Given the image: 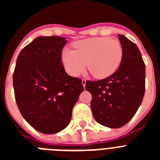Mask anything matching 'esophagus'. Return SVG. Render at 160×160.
<instances>
[{"mask_svg": "<svg viewBox=\"0 0 160 160\" xmlns=\"http://www.w3.org/2000/svg\"><path fill=\"white\" fill-rule=\"evenodd\" d=\"M86 83H87V81H86L85 79H82V86L84 87H86Z\"/></svg>", "mask_w": 160, "mask_h": 160, "instance_id": "1", "label": "esophagus"}]
</instances>
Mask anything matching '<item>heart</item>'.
<instances>
[{
    "instance_id": "heart-1",
    "label": "heart",
    "mask_w": 160,
    "mask_h": 160,
    "mask_svg": "<svg viewBox=\"0 0 160 160\" xmlns=\"http://www.w3.org/2000/svg\"><path fill=\"white\" fill-rule=\"evenodd\" d=\"M74 49H64L63 66L69 74L78 77L87 68L94 77L105 78L116 71L122 59L119 41L107 37L92 38L73 44Z\"/></svg>"
}]
</instances>
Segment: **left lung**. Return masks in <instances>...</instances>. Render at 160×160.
<instances>
[{"label": "left lung", "mask_w": 160, "mask_h": 160, "mask_svg": "<svg viewBox=\"0 0 160 160\" xmlns=\"http://www.w3.org/2000/svg\"><path fill=\"white\" fill-rule=\"evenodd\" d=\"M122 59L116 72L98 81H87L92 95L90 107L94 119L110 128H119L134 117L145 93V64L138 46L118 34Z\"/></svg>", "instance_id": "1"}]
</instances>
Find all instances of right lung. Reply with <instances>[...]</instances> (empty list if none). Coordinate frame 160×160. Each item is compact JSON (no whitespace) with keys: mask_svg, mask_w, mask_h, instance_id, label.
Here are the masks:
<instances>
[{"mask_svg":"<svg viewBox=\"0 0 160 160\" xmlns=\"http://www.w3.org/2000/svg\"><path fill=\"white\" fill-rule=\"evenodd\" d=\"M66 38L38 37L20 52L12 75L17 105L26 122L43 134H55L70 123L84 88L67 74L62 62Z\"/></svg>","mask_w":160,"mask_h":160,"instance_id":"obj_1","label":"right lung"}]
</instances>
